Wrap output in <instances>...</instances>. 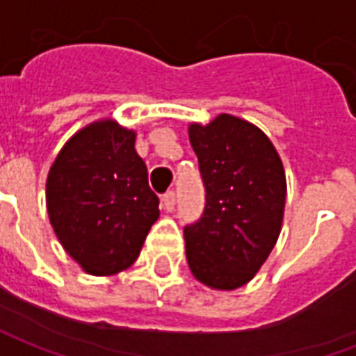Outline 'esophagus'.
I'll list each match as a JSON object with an SVG mask.
<instances>
[{"label":"esophagus","mask_w":356,"mask_h":356,"mask_svg":"<svg viewBox=\"0 0 356 356\" xmlns=\"http://www.w3.org/2000/svg\"><path fill=\"white\" fill-rule=\"evenodd\" d=\"M162 208L165 211H173V208H175V193L173 191H168L162 196Z\"/></svg>","instance_id":"esophagus-1"}]
</instances>
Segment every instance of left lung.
<instances>
[{
  "label": "left lung",
  "mask_w": 356,
  "mask_h": 356,
  "mask_svg": "<svg viewBox=\"0 0 356 356\" xmlns=\"http://www.w3.org/2000/svg\"><path fill=\"white\" fill-rule=\"evenodd\" d=\"M206 186L202 217L185 227L186 261L196 280L236 290L267 261L282 229L286 173L267 135L242 118L219 114L188 125Z\"/></svg>",
  "instance_id": "1"
}]
</instances>
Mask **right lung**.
Segmentation results:
<instances>
[{
	"label": "right lung",
	"instance_id": "right-lung-1",
	"mask_svg": "<svg viewBox=\"0 0 356 356\" xmlns=\"http://www.w3.org/2000/svg\"><path fill=\"white\" fill-rule=\"evenodd\" d=\"M45 200L66 254L95 276L131 267L160 216L135 131L114 120L93 122L66 140L47 175Z\"/></svg>",
	"mask_w": 356,
	"mask_h": 356
}]
</instances>
